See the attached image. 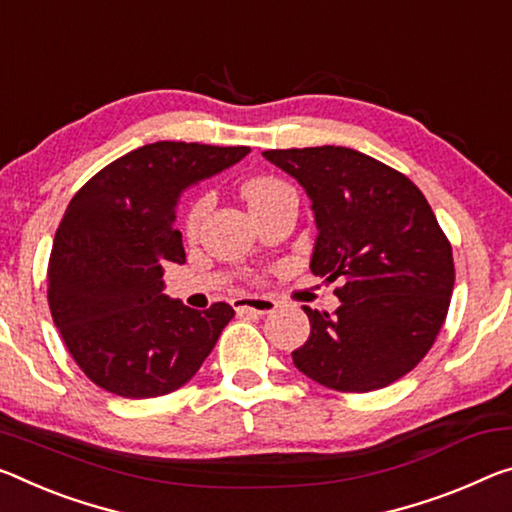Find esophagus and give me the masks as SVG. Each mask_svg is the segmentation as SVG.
Masks as SVG:
<instances>
[{
    "label": "esophagus",
    "mask_w": 512,
    "mask_h": 512,
    "mask_svg": "<svg viewBox=\"0 0 512 512\" xmlns=\"http://www.w3.org/2000/svg\"><path fill=\"white\" fill-rule=\"evenodd\" d=\"M232 305L239 314H243V312L269 314L275 310V307H278V303H275L273 298H262V296H239L232 300Z\"/></svg>",
    "instance_id": "obj_1"
}]
</instances>
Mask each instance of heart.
Segmentation results:
<instances>
[{"label": "heart", "instance_id": "obj_1", "mask_svg": "<svg viewBox=\"0 0 512 512\" xmlns=\"http://www.w3.org/2000/svg\"><path fill=\"white\" fill-rule=\"evenodd\" d=\"M285 191H291L285 182L280 180H273V177H255V180H250L243 184V198H246L250 212H257V209H262L273 202L278 196H282ZM209 209V198L202 196L198 198L193 205L189 207V212H186L184 218V232L186 234H196L198 227L202 223V218H205Z\"/></svg>", "mask_w": 512, "mask_h": 512}]
</instances>
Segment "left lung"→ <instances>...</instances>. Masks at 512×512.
<instances>
[{"label":"left lung","instance_id":"obj_1","mask_svg":"<svg viewBox=\"0 0 512 512\" xmlns=\"http://www.w3.org/2000/svg\"><path fill=\"white\" fill-rule=\"evenodd\" d=\"M303 184L319 227L310 269L342 285L335 312L310 316L291 353L298 371L337 392H373L424 360L449 312L451 243L415 184L342 145L266 150Z\"/></svg>","mask_w":512,"mask_h":512}]
</instances>
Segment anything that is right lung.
I'll use <instances>...</instances> for the list:
<instances>
[{"label": "right lung", "instance_id": "obj_1", "mask_svg": "<svg viewBox=\"0 0 512 512\" xmlns=\"http://www.w3.org/2000/svg\"><path fill=\"white\" fill-rule=\"evenodd\" d=\"M250 148L159 141L127 152L70 200L47 264V303L63 344L97 387L125 399L175 392L196 376L234 310H191L164 294L184 264L175 205L186 186Z\"/></svg>", "mask_w": 512, "mask_h": 512}]
</instances>
